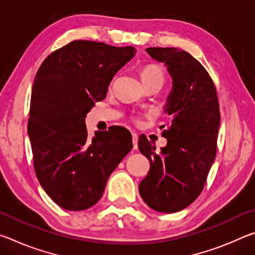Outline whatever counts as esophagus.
I'll return each mask as SVG.
<instances>
[{
	"label": "esophagus",
	"instance_id": "34e87169",
	"mask_svg": "<svg viewBox=\"0 0 255 255\" xmlns=\"http://www.w3.org/2000/svg\"><path fill=\"white\" fill-rule=\"evenodd\" d=\"M132 148L137 149L138 148V136L136 133H132Z\"/></svg>",
	"mask_w": 255,
	"mask_h": 255
}]
</instances>
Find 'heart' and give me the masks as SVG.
<instances>
[{"mask_svg":"<svg viewBox=\"0 0 255 255\" xmlns=\"http://www.w3.org/2000/svg\"><path fill=\"white\" fill-rule=\"evenodd\" d=\"M139 75L144 84L152 83V82L164 83V80H165V73H164L162 66L157 65V64H148V65L144 66L140 70Z\"/></svg>","mask_w":255,"mask_h":255,"instance_id":"heart-1","label":"heart"}]
</instances>
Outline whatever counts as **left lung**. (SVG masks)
<instances>
[{
	"mask_svg": "<svg viewBox=\"0 0 255 255\" xmlns=\"http://www.w3.org/2000/svg\"><path fill=\"white\" fill-rule=\"evenodd\" d=\"M146 51L165 64L172 77L164 110L173 119L163 131L167 144L159 153L145 136L138 139L150 164L139 193L152 209L171 214L192 204L204 189L216 157L221 114L214 82L195 57L171 47Z\"/></svg>",
	"mask_w": 255,
	"mask_h": 255,
	"instance_id": "left-lung-1",
	"label": "left lung"
}]
</instances>
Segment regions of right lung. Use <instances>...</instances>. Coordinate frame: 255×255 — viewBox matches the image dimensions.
Masks as SVG:
<instances>
[{"instance_id":"1","label":"right lung","mask_w":255,"mask_h":255,"mask_svg":"<svg viewBox=\"0 0 255 255\" xmlns=\"http://www.w3.org/2000/svg\"><path fill=\"white\" fill-rule=\"evenodd\" d=\"M135 54L131 46L74 40L51 53L37 72L28 122L34 172L63 209L96 205L110 174L132 148L130 132L120 126L90 138L85 117Z\"/></svg>"}]
</instances>
